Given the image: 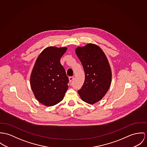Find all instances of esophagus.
Returning a JSON list of instances; mask_svg holds the SVG:
<instances>
[{
    "mask_svg": "<svg viewBox=\"0 0 147 147\" xmlns=\"http://www.w3.org/2000/svg\"><path fill=\"white\" fill-rule=\"evenodd\" d=\"M73 79H74V77H69V80L70 82L72 81L73 80Z\"/></svg>",
    "mask_w": 147,
    "mask_h": 147,
    "instance_id": "esophagus-1",
    "label": "esophagus"
}]
</instances>
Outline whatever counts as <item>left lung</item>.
I'll return each mask as SVG.
<instances>
[{"label":"left lung","instance_id":"left-lung-1","mask_svg":"<svg viewBox=\"0 0 147 147\" xmlns=\"http://www.w3.org/2000/svg\"><path fill=\"white\" fill-rule=\"evenodd\" d=\"M76 53L81 62L85 80L78 92L84 102L94 104L108 92L112 82V70L103 51L95 44L78 47Z\"/></svg>","mask_w":147,"mask_h":147}]
</instances>
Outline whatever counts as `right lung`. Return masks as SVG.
I'll return each instance as SVG.
<instances>
[{
    "label": "right lung",
    "mask_w": 147,
    "mask_h": 147,
    "mask_svg": "<svg viewBox=\"0 0 147 147\" xmlns=\"http://www.w3.org/2000/svg\"><path fill=\"white\" fill-rule=\"evenodd\" d=\"M67 47H48L38 56L30 76V86L36 99L51 107L60 102L68 88L69 79L60 63Z\"/></svg>",
    "instance_id": "1"
}]
</instances>
